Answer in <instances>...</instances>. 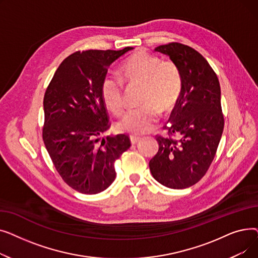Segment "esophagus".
<instances>
[{"instance_id": "34e87169", "label": "esophagus", "mask_w": 258, "mask_h": 258, "mask_svg": "<svg viewBox=\"0 0 258 258\" xmlns=\"http://www.w3.org/2000/svg\"><path fill=\"white\" fill-rule=\"evenodd\" d=\"M130 139H131L132 144H136V143L141 139V137H139V136H134V135H132V136L130 137Z\"/></svg>"}]
</instances>
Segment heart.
<instances>
[{
    "label": "heart",
    "instance_id": "1",
    "mask_svg": "<svg viewBox=\"0 0 258 258\" xmlns=\"http://www.w3.org/2000/svg\"><path fill=\"white\" fill-rule=\"evenodd\" d=\"M121 77L130 85H143L140 107L130 108L117 122V130L133 135L151 132L161 110L168 112L178 102L183 88L182 73L172 60H161L146 51H138L121 67ZM100 93L105 106L117 114L124 105L123 81L114 74H106Z\"/></svg>",
    "mask_w": 258,
    "mask_h": 258
}]
</instances>
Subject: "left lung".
I'll return each mask as SVG.
<instances>
[{"label": "left lung", "instance_id": "1", "mask_svg": "<svg viewBox=\"0 0 258 258\" xmlns=\"http://www.w3.org/2000/svg\"><path fill=\"white\" fill-rule=\"evenodd\" d=\"M155 51L177 63L183 88L169 117L170 126L163 127L167 137L156 136L159 151L150 161V169L160 184L184 189L204 177L218 150L224 130L220 81L208 61L191 47L172 42Z\"/></svg>", "mask_w": 258, "mask_h": 258}]
</instances>
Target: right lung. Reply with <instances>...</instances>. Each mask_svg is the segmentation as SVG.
<instances>
[{
  "label": "right lung",
  "instance_id": "right-lung-1",
  "mask_svg": "<svg viewBox=\"0 0 258 258\" xmlns=\"http://www.w3.org/2000/svg\"><path fill=\"white\" fill-rule=\"evenodd\" d=\"M132 49L76 51L62 60L46 90L43 140L61 179L80 194L105 190L116 178L115 161L131 146L125 134L99 140L111 126L102 78Z\"/></svg>",
  "mask_w": 258,
  "mask_h": 258
}]
</instances>
